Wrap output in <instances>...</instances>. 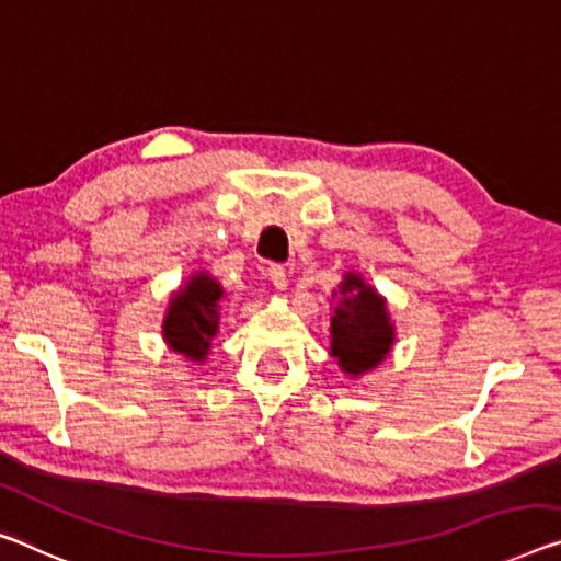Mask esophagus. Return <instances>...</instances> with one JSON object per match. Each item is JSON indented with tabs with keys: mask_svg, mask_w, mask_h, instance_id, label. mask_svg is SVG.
Instances as JSON below:
<instances>
[{
	"mask_svg": "<svg viewBox=\"0 0 561 561\" xmlns=\"http://www.w3.org/2000/svg\"><path fill=\"white\" fill-rule=\"evenodd\" d=\"M268 278L273 280L275 290H286L288 288V273H286V268H283V265H271Z\"/></svg>",
	"mask_w": 561,
	"mask_h": 561,
	"instance_id": "1",
	"label": "esophagus"
}]
</instances>
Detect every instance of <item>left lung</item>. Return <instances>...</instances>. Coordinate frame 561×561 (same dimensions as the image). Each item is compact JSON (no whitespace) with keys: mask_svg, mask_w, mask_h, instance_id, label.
Listing matches in <instances>:
<instances>
[{"mask_svg":"<svg viewBox=\"0 0 561 561\" xmlns=\"http://www.w3.org/2000/svg\"><path fill=\"white\" fill-rule=\"evenodd\" d=\"M331 356L348 378L370 374L389 358L396 343V325L389 304L356 271L343 273L333 293Z\"/></svg>","mask_w":561,"mask_h":561,"instance_id":"8db88e82","label":"left lung"}]
</instances>
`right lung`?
I'll list each match as a JSON object with an SVG mask.
<instances>
[{"mask_svg": "<svg viewBox=\"0 0 561 561\" xmlns=\"http://www.w3.org/2000/svg\"><path fill=\"white\" fill-rule=\"evenodd\" d=\"M226 298L222 283L208 271H193L183 286L170 293L162 318V341L195 366L208 360L213 339L220 331V300Z\"/></svg>", "mask_w": 561, "mask_h": 561, "instance_id": "right-lung-1", "label": "right lung"}]
</instances>
